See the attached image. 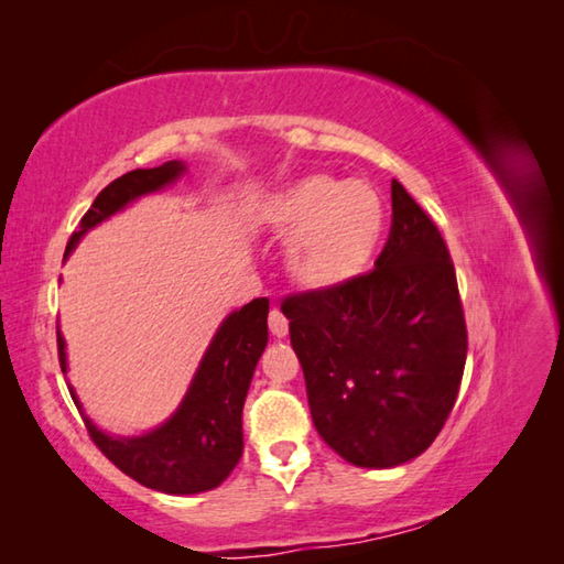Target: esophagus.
Wrapping results in <instances>:
<instances>
[{
    "mask_svg": "<svg viewBox=\"0 0 564 564\" xmlns=\"http://www.w3.org/2000/svg\"><path fill=\"white\" fill-rule=\"evenodd\" d=\"M270 333L274 338H284L290 333V321H286L280 308H272L270 312Z\"/></svg>",
    "mask_w": 564,
    "mask_h": 564,
    "instance_id": "1",
    "label": "esophagus"
}]
</instances>
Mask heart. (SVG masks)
I'll list each match as a JSON object with an SVG mask.
<instances>
[{"label": "heart", "instance_id": "heart-1", "mask_svg": "<svg viewBox=\"0 0 564 564\" xmlns=\"http://www.w3.org/2000/svg\"><path fill=\"white\" fill-rule=\"evenodd\" d=\"M260 221L286 240L284 270L306 292H333L372 265L384 238L382 194L360 180L306 175L262 202Z\"/></svg>", "mask_w": 564, "mask_h": 564}]
</instances>
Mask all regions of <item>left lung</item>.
I'll return each mask as SVG.
<instances>
[{
    "label": "left lung",
    "mask_w": 564,
    "mask_h": 564,
    "mask_svg": "<svg viewBox=\"0 0 564 564\" xmlns=\"http://www.w3.org/2000/svg\"><path fill=\"white\" fill-rule=\"evenodd\" d=\"M314 426L355 467L419 457L451 416L467 328L451 252L392 180V231L375 270L282 302Z\"/></svg>",
    "instance_id": "8db88e82"
}]
</instances>
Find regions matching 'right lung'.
Segmentation results:
<instances>
[{"instance_id":"obj_1","label":"right lung","mask_w":564,"mask_h":564,"mask_svg":"<svg viewBox=\"0 0 564 564\" xmlns=\"http://www.w3.org/2000/svg\"><path fill=\"white\" fill-rule=\"evenodd\" d=\"M185 172L187 165L182 160H170L160 167L131 170L113 180L109 187L99 192L95 204L83 216L79 231L73 234L65 248V260L89 228L123 212L145 194L170 187ZM268 312L270 302L260 296L228 314L216 328L180 406L172 411L167 421L143 435H111L97 429L79 404L73 384H67L91 441L121 473L148 489L177 494V497L216 489L234 473L243 455V419L240 416H243L252 372L268 346ZM57 352H61V370L67 375L61 326H57Z\"/></svg>"}]
</instances>
